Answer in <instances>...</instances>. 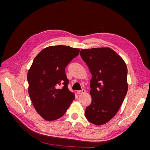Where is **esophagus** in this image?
Instances as JSON below:
<instances>
[{
  "label": "esophagus",
  "mask_w": 150,
  "mask_h": 150,
  "mask_svg": "<svg viewBox=\"0 0 150 150\" xmlns=\"http://www.w3.org/2000/svg\"><path fill=\"white\" fill-rule=\"evenodd\" d=\"M85 93H86V90L85 89H83V90H81V91H78L77 92V93H78V94H79V95L83 94H84Z\"/></svg>",
  "instance_id": "1"
}]
</instances>
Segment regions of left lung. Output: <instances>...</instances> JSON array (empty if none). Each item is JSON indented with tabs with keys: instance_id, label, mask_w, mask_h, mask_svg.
I'll use <instances>...</instances> for the list:
<instances>
[{
	"instance_id": "obj_1",
	"label": "left lung",
	"mask_w": 150,
	"mask_h": 150,
	"mask_svg": "<svg viewBox=\"0 0 150 150\" xmlns=\"http://www.w3.org/2000/svg\"><path fill=\"white\" fill-rule=\"evenodd\" d=\"M80 55L92 74V102L86 109L85 116L91 123L102 125L116 115L124 101L128 89L127 66L109 47L82 49Z\"/></svg>"
}]
</instances>
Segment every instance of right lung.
<instances>
[{"mask_svg":"<svg viewBox=\"0 0 150 150\" xmlns=\"http://www.w3.org/2000/svg\"><path fill=\"white\" fill-rule=\"evenodd\" d=\"M79 51L62 45L52 46L34 58L28 73V92L36 111L45 120L60 118L74 99V94L67 87L65 68Z\"/></svg>","mask_w":150,"mask_h":150,"instance_id":"right-lung-1","label":"right lung"}]
</instances>
